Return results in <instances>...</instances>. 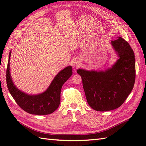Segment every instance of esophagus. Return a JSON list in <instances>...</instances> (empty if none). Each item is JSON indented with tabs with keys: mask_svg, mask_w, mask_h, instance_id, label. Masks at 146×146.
<instances>
[{
	"mask_svg": "<svg viewBox=\"0 0 146 146\" xmlns=\"http://www.w3.org/2000/svg\"><path fill=\"white\" fill-rule=\"evenodd\" d=\"M80 61L78 60V59H75L73 60L72 61V65L75 67H78L80 66Z\"/></svg>",
	"mask_w": 146,
	"mask_h": 146,
	"instance_id": "obj_1",
	"label": "esophagus"
}]
</instances>
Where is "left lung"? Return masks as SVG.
Returning <instances> with one entry per match:
<instances>
[{"mask_svg":"<svg viewBox=\"0 0 146 146\" xmlns=\"http://www.w3.org/2000/svg\"><path fill=\"white\" fill-rule=\"evenodd\" d=\"M118 59L104 70L79 68L86 100L93 109L105 111L120 107L134 87L135 63L134 51L122 38L110 41Z\"/></svg>","mask_w":146,"mask_h":146,"instance_id":"8db88e82","label":"left lung"}]
</instances>
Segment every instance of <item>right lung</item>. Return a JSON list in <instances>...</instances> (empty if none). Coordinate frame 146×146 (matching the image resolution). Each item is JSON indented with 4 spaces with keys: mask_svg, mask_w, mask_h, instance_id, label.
<instances>
[{
    "mask_svg": "<svg viewBox=\"0 0 146 146\" xmlns=\"http://www.w3.org/2000/svg\"><path fill=\"white\" fill-rule=\"evenodd\" d=\"M11 56V51L9 55L6 81L9 91L19 106L26 112L33 115H43L54 112L60 104L62 86L72 75L71 66H66L60 71L44 92L39 94L31 95L21 90L15 85L11 74L9 62Z\"/></svg>",
    "mask_w": 146,
    "mask_h": 146,
    "instance_id": "1",
    "label": "right lung"
}]
</instances>
